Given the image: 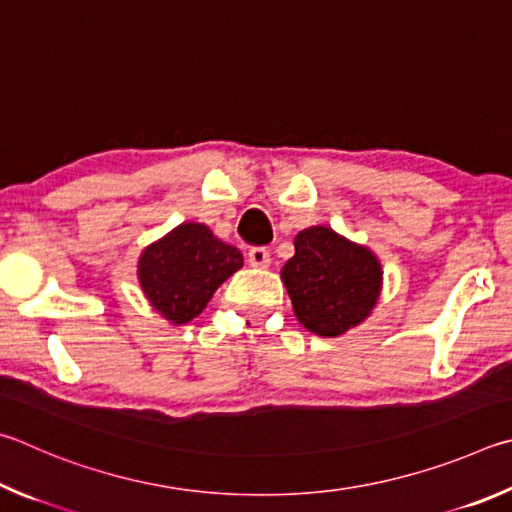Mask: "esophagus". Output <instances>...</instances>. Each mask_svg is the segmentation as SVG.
Instances as JSON below:
<instances>
[{"instance_id":"esophagus-1","label":"esophagus","mask_w":512,"mask_h":512,"mask_svg":"<svg viewBox=\"0 0 512 512\" xmlns=\"http://www.w3.org/2000/svg\"><path fill=\"white\" fill-rule=\"evenodd\" d=\"M247 258H249V265H254V267H270V263H272L270 249H265V247L249 249Z\"/></svg>"}]
</instances>
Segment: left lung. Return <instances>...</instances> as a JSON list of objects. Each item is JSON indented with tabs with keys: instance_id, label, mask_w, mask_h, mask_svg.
Listing matches in <instances>:
<instances>
[{
	"instance_id": "1",
	"label": "left lung",
	"mask_w": 512,
	"mask_h": 512,
	"mask_svg": "<svg viewBox=\"0 0 512 512\" xmlns=\"http://www.w3.org/2000/svg\"><path fill=\"white\" fill-rule=\"evenodd\" d=\"M281 279L301 324L319 337H339L371 315L382 290V265L371 249L330 227H310L294 238V256Z\"/></svg>"
}]
</instances>
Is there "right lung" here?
Masks as SVG:
<instances>
[{"instance_id": "add662e5", "label": "right lung", "mask_w": 512, "mask_h": 512, "mask_svg": "<svg viewBox=\"0 0 512 512\" xmlns=\"http://www.w3.org/2000/svg\"><path fill=\"white\" fill-rule=\"evenodd\" d=\"M242 267L240 251L200 222H184L152 242L139 258L141 290L170 324H188L213 292Z\"/></svg>"}]
</instances>
